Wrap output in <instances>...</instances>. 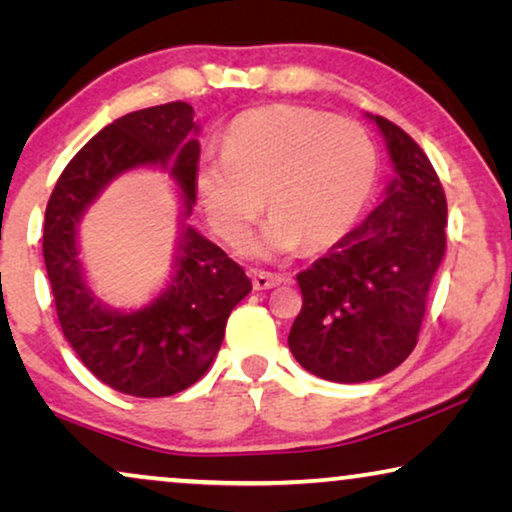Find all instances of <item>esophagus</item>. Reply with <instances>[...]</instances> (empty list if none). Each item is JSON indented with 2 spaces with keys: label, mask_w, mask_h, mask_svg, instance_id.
<instances>
[{
  "label": "esophagus",
  "mask_w": 512,
  "mask_h": 512,
  "mask_svg": "<svg viewBox=\"0 0 512 512\" xmlns=\"http://www.w3.org/2000/svg\"><path fill=\"white\" fill-rule=\"evenodd\" d=\"M251 282H254L256 291H265V289H272V286L282 284V275H272V272L254 270L251 272Z\"/></svg>",
  "instance_id": "esophagus-1"
}]
</instances>
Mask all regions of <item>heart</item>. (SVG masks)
I'll return each instance as SVG.
<instances>
[{
	"label": "heart",
	"mask_w": 512,
	"mask_h": 512,
	"mask_svg": "<svg viewBox=\"0 0 512 512\" xmlns=\"http://www.w3.org/2000/svg\"><path fill=\"white\" fill-rule=\"evenodd\" d=\"M375 146L356 123L324 111L270 104L244 111L223 137L221 158L200 165L195 188L214 233L242 247L272 219L254 254L324 251L359 219L375 184Z\"/></svg>",
	"instance_id": "b5f03b06"
}]
</instances>
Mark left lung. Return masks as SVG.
I'll list each match as a JSON object with an SVG mask.
<instances>
[{
  "mask_svg": "<svg viewBox=\"0 0 512 512\" xmlns=\"http://www.w3.org/2000/svg\"><path fill=\"white\" fill-rule=\"evenodd\" d=\"M370 118L396 177L368 219L296 277L303 310L289 333L300 366L342 384L375 380L408 359L445 256L447 200L431 160L396 123Z\"/></svg>",
  "mask_w": 512,
  "mask_h": 512,
  "instance_id": "1",
  "label": "left lung"
}]
</instances>
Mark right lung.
Wrapping results in <instances>:
<instances>
[{
    "instance_id": "1",
    "label": "right lung",
    "mask_w": 512,
    "mask_h": 512,
    "mask_svg": "<svg viewBox=\"0 0 512 512\" xmlns=\"http://www.w3.org/2000/svg\"><path fill=\"white\" fill-rule=\"evenodd\" d=\"M193 132L188 102L116 118L69 160L46 207L44 261L62 333L97 380L128 396L163 398L198 382L219 354L230 312L251 291L240 265L191 226L181 228L170 282L144 305L107 303L81 265L76 228L118 174L170 167L191 216L200 158Z\"/></svg>"
}]
</instances>
